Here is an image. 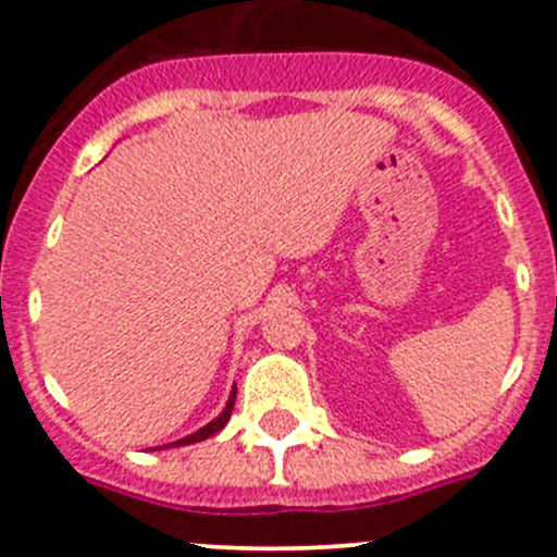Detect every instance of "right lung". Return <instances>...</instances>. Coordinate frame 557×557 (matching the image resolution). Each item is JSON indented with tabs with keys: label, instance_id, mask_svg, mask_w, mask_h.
<instances>
[{
	"label": "right lung",
	"instance_id": "add662e5",
	"mask_svg": "<svg viewBox=\"0 0 557 557\" xmlns=\"http://www.w3.org/2000/svg\"><path fill=\"white\" fill-rule=\"evenodd\" d=\"M234 399H236V386L231 388V397H228V403H225L223 413H220L218 419H212V422H209L207 428L196 430V433H193V435H187V438H180V441H174V444H169V446H187V444H198V441H207V438H212L214 433H220V430H223L225 424H228V419H231V410H234ZM169 446H165V449H169Z\"/></svg>",
	"mask_w": 557,
	"mask_h": 557
}]
</instances>
